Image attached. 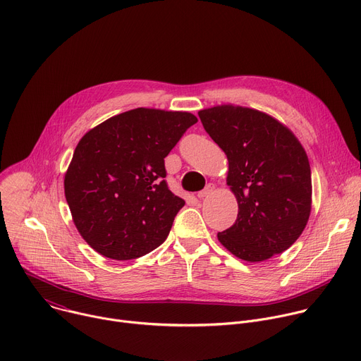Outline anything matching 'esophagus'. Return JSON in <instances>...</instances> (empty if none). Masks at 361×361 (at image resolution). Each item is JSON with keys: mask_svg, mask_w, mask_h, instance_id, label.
Wrapping results in <instances>:
<instances>
[{"mask_svg": "<svg viewBox=\"0 0 361 361\" xmlns=\"http://www.w3.org/2000/svg\"><path fill=\"white\" fill-rule=\"evenodd\" d=\"M213 190H214V184H209V185L205 187L202 191H200V192L197 194V197H198V198H205V197H209V195L213 192Z\"/></svg>", "mask_w": 361, "mask_h": 361, "instance_id": "1", "label": "esophagus"}]
</instances>
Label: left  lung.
Instances as JSON below:
<instances>
[{"label": "left lung", "mask_w": 361, "mask_h": 361, "mask_svg": "<svg viewBox=\"0 0 361 361\" xmlns=\"http://www.w3.org/2000/svg\"><path fill=\"white\" fill-rule=\"evenodd\" d=\"M226 152L227 184L238 202L235 223L219 241L238 259L264 262L291 247L312 212V171L297 137L271 116L240 106L198 111Z\"/></svg>", "instance_id": "8db88e82"}]
</instances>
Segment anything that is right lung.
Masks as SVG:
<instances>
[{"instance_id": "right-lung-1", "label": "right lung", "mask_w": 361, "mask_h": 361, "mask_svg": "<svg viewBox=\"0 0 361 361\" xmlns=\"http://www.w3.org/2000/svg\"><path fill=\"white\" fill-rule=\"evenodd\" d=\"M197 117L135 109L80 140L64 192L81 237L101 255L133 260L161 245L185 201L166 183L164 159Z\"/></svg>"}]
</instances>
